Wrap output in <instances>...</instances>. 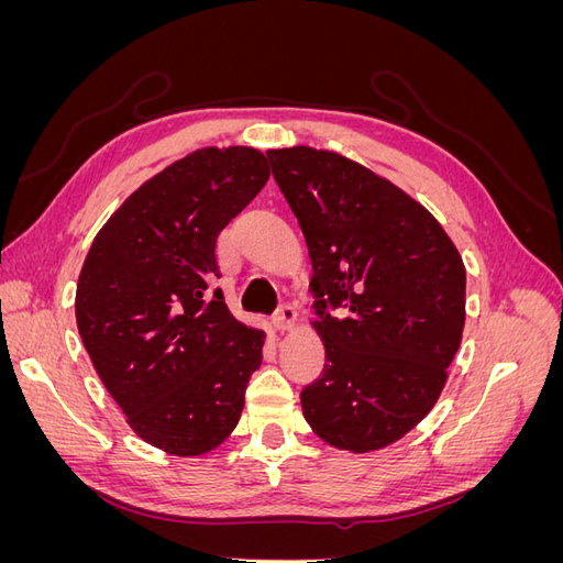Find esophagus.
Returning a JSON list of instances; mask_svg holds the SVG:
<instances>
[{"mask_svg":"<svg viewBox=\"0 0 563 563\" xmlns=\"http://www.w3.org/2000/svg\"><path fill=\"white\" fill-rule=\"evenodd\" d=\"M296 321H298V312H296L294 305L291 302L279 305V310L275 314L277 331H291L296 327Z\"/></svg>","mask_w":563,"mask_h":563,"instance_id":"obj_1","label":"esophagus"}]
</instances>
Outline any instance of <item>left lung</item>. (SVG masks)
Here are the masks:
<instances>
[{"label": "left lung", "mask_w": 563, "mask_h": 563, "mask_svg": "<svg viewBox=\"0 0 563 563\" xmlns=\"http://www.w3.org/2000/svg\"><path fill=\"white\" fill-rule=\"evenodd\" d=\"M308 242L327 364L302 416L329 446L371 453L428 416L465 329V265L439 220L338 152L267 150Z\"/></svg>", "instance_id": "obj_1"}]
</instances>
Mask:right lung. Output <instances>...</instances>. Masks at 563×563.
Masks as SVG:
<instances>
[{"instance_id":"1","label":"right lung","mask_w":563,"mask_h":563,"mask_svg":"<svg viewBox=\"0 0 563 563\" xmlns=\"http://www.w3.org/2000/svg\"><path fill=\"white\" fill-rule=\"evenodd\" d=\"M267 178L255 147L195 150L124 199L81 265V343L129 428L168 455L223 444L263 362L265 331L209 288L220 232Z\"/></svg>"}]
</instances>
